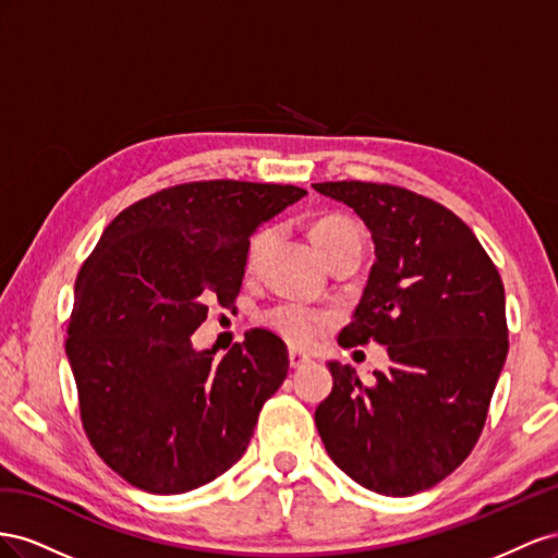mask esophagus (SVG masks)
Segmentation results:
<instances>
[{"mask_svg":"<svg viewBox=\"0 0 558 558\" xmlns=\"http://www.w3.org/2000/svg\"><path fill=\"white\" fill-rule=\"evenodd\" d=\"M290 367L292 369H304L306 367V364H311V357L308 355H304V353H299V350H290Z\"/></svg>","mask_w":558,"mask_h":558,"instance_id":"esophagus-1","label":"esophagus"}]
</instances>
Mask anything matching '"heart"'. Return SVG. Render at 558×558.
Instances as JSON below:
<instances>
[{"label": "heart", "instance_id": "obj_1", "mask_svg": "<svg viewBox=\"0 0 558 558\" xmlns=\"http://www.w3.org/2000/svg\"><path fill=\"white\" fill-rule=\"evenodd\" d=\"M268 235L270 231L264 229L252 238L247 247V266L257 264L268 243ZM362 238L364 235L357 221L345 215H337V213L323 215L311 225V241L325 259L333 250L345 243L362 245ZM262 323L292 345H311L320 339L325 329L331 325V315L311 306H301V304H276L268 311H264Z\"/></svg>", "mask_w": 558, "mask_h": 558}]
</instances>
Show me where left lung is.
Listing matches in <instances>:
<instances>
[{
	"label": "left lung",
	"instance_id": "left-lung-1",
	"mask_svg": "<svg viewBox=\"0 0 558 558\" xmlns=\"http://www.w3.org/2000/svg\"><path fill=\"white\" fill-rule=\"evenodd\" d=\"M353 208L376 262L343 348L376 341L390 367L364 386L329 362L333 388L315 409L329 458L364 488L413 496L449 476L480 439L507 357L505 288L463 219L416 191L378 182H320Z\"/></svg>",
	"mask_w": 558,
	"mask_h": 558
}]
</instances>
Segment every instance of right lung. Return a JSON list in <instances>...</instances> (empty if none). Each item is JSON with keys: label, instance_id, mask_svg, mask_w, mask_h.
I'll use <instances>...</instances> for the list:
<instances>
[{"label": "right lung", "instance_id": "add662e5", "mask_svg": "<svg viewBox=\"0 0 558 558\" xmlns=\"http://www.w3.org/2000/svg\"><path fill=\"white\" fill-rule=\"evenodd\" d=\"M306 189L186 182L119 213L74 282L65 350L90 447L125 482L170 496L217 480L245 453L288 376L268 329L215 360L194 350L208 306L241 292L250 235Z\"/></svg>", "mask_w": 558, "mask_h": 558}]
</instances>
